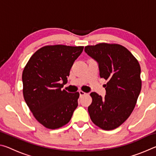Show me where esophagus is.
Listing matches in <instances>:
<instances>
[{
    "label": "esophagus",
    "mask_w": 156,
    "mask_h": 156,
    "mask_svg": "<svg viewBox=\"0 0 156 156\" xmlns=\"http://www.w3.org/2000/svg\"><path fill=\"white\" fill-rule=\"evenodd\" d=\"M78 92H79V94H80V96H83V95H84V94H86V93H84V92H83V91H79Z\"/></svg>",
    "instance_id": "esophagus-1"
}]
</instances>
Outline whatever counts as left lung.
<instances>
[{"instance_id": "obj_1", "label": "left lung", "mask_w": 156, "mask_h": 156, "mask_svg": "<svg viewBox=\"0 0 156 156\" xmlns=\"http://www.w3.org/2000/svg\"><path fill=\"white\" fill-rule=\"evenodd\" d=\"M84 51L97 62L100 78L107 80L104 98L91 93L89 115L100 128L112 130L127 119L136 106L142 86L140 67L131 53L118 44L86 46Z\"/></svg>"}]
</instances>
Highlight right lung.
Segmentation results:
<instances>
[{
    "instance_id": "add662e5",
    "label": "right lung",
    "mask_w": 156,
    "mask_h": 156,
    "mask_svg": "<svg viewBox=\"0 0 156 156\" xmlns=\"http://www.w3.org/2000/svg\"><path fill=\"white\" fill-rule=\"evenodd\" d=\"M84 47L45 46L29 60L23 70V96L36 119L55 129L67 124L78 107L79 93H69L63 86Z\"/></svg>"
}]
</instances>
